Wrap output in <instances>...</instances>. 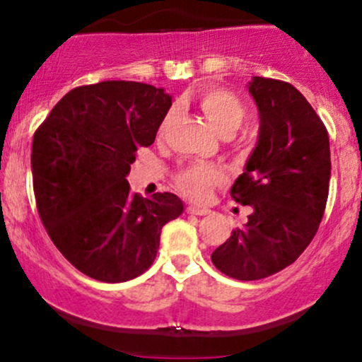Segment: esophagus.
I'll list each match as a JSON object with an SVG mask.
<instances>
[{
    "instance_id": "34e87169",
    "label": "esophagus",
    "mask_w": 362,
    "mask_h": 362,
    "mask_svg": "<svg viewBox=\"0 0 362 362\" xmlns=\"http://www.w3.org/2000/svg\"><path fill=\"white\" fill-rule=\"evenodd\" d=\"M187 213H189V214H195V216H207V214L211 213V211L206 209V207L189 206V207H187Z\"/></svg>"
}]
</instances>
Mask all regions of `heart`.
Wrapping results in <instances>:
<instances>
[{
  "instance_id": "obj_1",
  "label": "heart",
  "mask_w": 362,
  "mask_h": 362,
  "mask_svg": "<svg viewBox=\"0 0 362 362\" xmlns=\"http://www.w3.org/2000/svg\"><path fill=\"white\" fill-rule=\"evenodd\" d=\"M197 103L202 114L209 120L219 134H233L245 119V105L233 91L223 88V86H206L199 93ZM173 119V110H170L165 119L161 120L158 134L163 136L168 124ZM224 182V172L213 165H187L180 168L175 175V187L184 197L192 201H204L209 195L211 189Z\"/></svg>"
}]
</instances>
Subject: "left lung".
<instances>
[{
  "mask_svg": "<svg viewBox=\"0 0 362 362\" xmlns=\"http://www.w3.org/2000/svg\"><path fill=\"white\" fill-rule=\"evenodd\" d=\"M248 91L259 107V143L231 187L253 213L211 255L218 271L259 281L305 252L325 213L330 144L322 119L289 83L255 76Z\"/></svg>",
  "mask_w": 362,
  "mask_h": 362,
  "instance_id": "1",
  "label": "left lung"
}]
</instances>
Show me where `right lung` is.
<instances>
[{
  "label": "right lung",
  "instance_id": "obj_1",
  "mask_svg": "<svg viewBox=\"0 0 362 362\" xmlns=\"http://www.w3.org/2000/svg\"><path fill=\"white\" fill-rule=\"evenodd\" d=\"M170 105L172 97L153 85L100 81L66 93L37 127L32 178L40 221L91 279L124 282L148 271L161 228L184 211L175 194L141 197L126 180Z\"/></svg>",
  "mask_w": 362,
  "mask_h": 362
}]
</instances>
